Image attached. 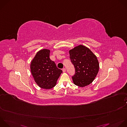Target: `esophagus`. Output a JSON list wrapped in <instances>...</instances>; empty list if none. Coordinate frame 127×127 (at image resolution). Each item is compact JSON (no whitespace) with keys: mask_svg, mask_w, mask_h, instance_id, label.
<instances>
[{"mask_svg":"<svg viewBox=\"0 0 127 127\" xmlns=\"http://www.w3.org/2000/svg\"><path fill=\"white\" fill-rule=\"evenodd\" d=\"M62 71H63V72H66V69H65V68H63V69H62Z\"/></svg>","mask_w":127,"mask_h":127,"instance_id":"obj_1","label":"esophagus"}]
</instances>
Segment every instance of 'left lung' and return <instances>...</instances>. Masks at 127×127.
I'll list each match as a JSON object with an SVG mask.
<instances>
[{"label":"left lung","instance_id":"obj_1","mask_svg":"<svg viewBox=\"0 0 127 127\" xmlns=\"http://www.w3.org/2000/svg\"><path fill=\"white\" fill-rule=\"evenodd\" d=\"M70 59L75 69L72 76L75 85L83 87L89 85L96 77L99 64L96 56L87 47L80 45L69 50Z\"/></svg>","mask_w":127,"mask_h":127}]
</instances>
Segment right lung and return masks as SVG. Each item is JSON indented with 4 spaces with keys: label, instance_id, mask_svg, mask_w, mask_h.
<instances>
[{
    "label": "right lung",
    "instance_id": "right-lung-1",
    "mask_svg": "<svg viewBox=\"0 0 127 127\" xmlns=\"http://www.w3.org/2000/svg\"><path fill=\"white\" fill-rule=\"evenodd\" d=\"M50 51L43 49L37 52L31 62V72L35 82L41 88L50 89L55 86L62 71L49 57Z\"/></svg>",
    "mask_w": 127,
    "mask_h": 127
}]
</instances>
